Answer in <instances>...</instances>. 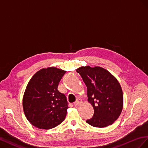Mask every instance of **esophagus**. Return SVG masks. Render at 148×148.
Wrapping results in <instances>:
<instances>
[{
	"label": "esophagus",
	"instance_id": "34e87169",
	"mask_svg": "<svg viewBox=\"0 0 148 148\" xmlns=\"http://www.w3.org/2000/svg\"><path fill=\"white\" fill-rule=\"evenodd\" d=\"M82 103V100H81V99H77L76 100V101H75V102L74 104H75V105H81Z\"/></svg>",
	"mask_w": 148,
	"mask_h": 148
}]
</instances>
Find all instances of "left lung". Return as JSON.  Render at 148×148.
Listing matches in <instances>:
<instances>
[{
	"label": "left lung",
	"instance_id": "8db88e82",
	"mask_svg": "<svg viewBox=\"0 0 148 148\" xmlns=\"http://www.w3.org/2000/svg\"><path fill=\"white\" fill-rule=\"evenodd\" d=\"M87 87L88 102L94 109V115L86 120L97 128L113 124L123 109V92L118 80L101 67H81L76 69Z\"/></svg>",
	"mask_w": 148,
	"mask_h": 148
}]
</instances>
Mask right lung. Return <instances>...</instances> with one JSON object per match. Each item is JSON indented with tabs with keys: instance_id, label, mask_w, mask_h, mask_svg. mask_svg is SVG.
Segmentation results:
<instances>
[{
	"instance_id": "obj_1",
	"label": "right lung",
	"mask_w": 148,
	"mask_h": 148,
	"mask_svg": "<svg viewBox=\"0 0 148 148\" xmlns=\"http://www.w3.org/2000/svg\"><path fill=\"white\" fill-rule=\"evenodd\" d=\"M66 72L54 67L42 69L29 81L23 95V108L27 120L35 127L51 129L64 120L68 102L58 87Z\"/></svg>"
}]
</instances>
